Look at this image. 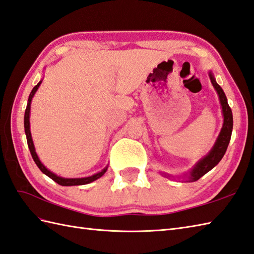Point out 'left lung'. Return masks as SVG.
Returning a JSON list of instances; mask_svg holds the SVG:
<instances>
[{"mask_svg": "<svg viewBox=\"0 0 254 254\" xmlns=\"http://www.w3.org/2000/svg\"><path fill=\"white\" fill-rule=\"evenodd\" d=\"M210 79L217 94H219L220 102L222 105L223 116H224V125L219 137H217V140L215 141V145L213 146V148H212V150L209 152V154L205 156L202 160H200L197 163V166L192 169L190 176V182H196L200 178H202L205 173H208L210 170L213 169L216 164L221 161L223 156L225 155L229 140H231V136H232V131H233L232 109L227 103L225 93H224V91L222 90V87L216 83L214 76L211 72H210Z\"/></svg>", "mask_w": 254, "mask_h": 254, "instance_id": "left-lung-1", "label": "left lung"}]
</instances>
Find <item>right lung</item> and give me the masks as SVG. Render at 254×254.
<instances>
[{
	"label": "right lung",
	"mask_w": 254,
	"mask_h": 254,
	"mask_svg": "<svg viewBox=\"0 0 254 254\" xmlns=\"http://www.w3.org/2000/svg\"><path fill=\"white\" fill-rule=\"evenodd\" d=\"M42 83V81H40L39 83L35 85L32 91L30 93V95H29V98H28V103H27V108H26V111H25V121H23V125H25V132H26V136H27V143H28V147H29V150H30L31 152V156L33 158V160L35 162V164H37L38 168L42 171V172L49 176V178H51L53 181H55L57 184H60L62 186H74V185H84V184H88V183L91 182H94L96 181L97 179H99L100 176H103L105 174L106 171H107V168H105L103 171H100L99 173H96L94 174L92 176H88V178H83V179H64V178H61V176H57L56 174L52 173L51 171L47 170L42 163H41V161L39 160V158L37 156V152H35V149H34V146H33V141H32V138H31V133H30V122H29V116H30V104H31V100H32V97L34 95V93L37 92V90L39 88L40 84Z\"/></svg>",
	"instance_id": "add662e5"
}]
</instances>
